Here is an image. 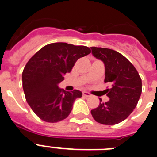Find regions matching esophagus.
<instances>
[{
	"instance_id": "1",
	"label": "esophagus",
	"mask_w": 157,
	"mask_h": 157,
	"mask_svg": "<svg viewBox=\"0 0 157 157\" xmlns=\"http://www.w3.org/2000/svg\"><path fill=\"white\" fill-rule=\"evenodd\" d=\"M82 95L84 96V97H86V98H90V97H91V94H90V93L86 92V91H83Z\"/></svg>"
}]
</instances>
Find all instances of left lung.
<instances>
[{
  "label": "left lung",
  "instance_id": "1",
  "mask_svg": "<svg viewBox=\"0 0 157 157\" xmlns=\"http://www.w3.org/2000/svg\"><path fill=\"white\" fill-rule=\"evenodd\" d=\"M94 57L105 67V82L111 85L105 90L109 101L102 103L91 114L98 123L115 125L126 120L137 106L141 94V79L134 65L120 52L107 48L91 47Z\"/></svg>",
  "mask_w": 157,
  "mask_h": 157
}]
</instances>
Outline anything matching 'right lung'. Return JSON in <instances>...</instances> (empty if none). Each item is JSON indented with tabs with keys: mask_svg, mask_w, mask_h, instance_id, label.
<instances>
[{
	"mask_svg": "<svg viewBox=\"0 0 157 157\" xmlns=\"http://www.w3.org/2000/svg\"><path fill=\"white\" fill-rule=\"evenodd\" d=\"M91 52L90 48L64 42L48 44L32 56L22 74L25 98L41 120L56 123L66 119L81 91L67 92L58 86L79 58Z\"/></svg>",
	"mask_w": 157,
	"mask_h": 157,
	"instance_id": "obj_1",
	"label": "right lung"
}]
</instances>
